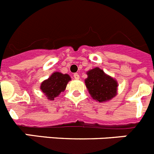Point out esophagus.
Returning <instances> with one entry per match:
<instances>
[{"label": "esophagus", "instance_id": "esophagus-1", "mask_svg": "<svg viewBox=\"0 0 154 154\" xmlns=\"http://www.w3.org/2000/svg\"><path fill=\"white\" fill-rule=\"evenodd\" d=\"M74 78H75V79H79V75L78 73H75Z\"/></svg>", "mask_w": 154, "mask_h": 154}]
</instances>
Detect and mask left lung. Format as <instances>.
<instances>
[{
	"label": "left lung",
	"instance_id": "8db88e82",
	"mask_svg": "<svg viewBox=\"0 0 154 154\" xmlns=\"http://www.w3.org/2000/svg\"><path fill=\"white\" fill-rule=\"evenodd\" d=\"M88 78L85 83L92 98L99 103L109 101L117 94L116 80L96 67L86 72Z\"/></svg>",
	"mask_w": 154,
	"mask_h": 154
}]
</instances>
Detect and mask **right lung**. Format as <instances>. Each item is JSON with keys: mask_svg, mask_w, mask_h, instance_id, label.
<instances>
[{"mask_svg": "<svg viewBox=\"0 0 154 154\" xmlns=\"http://www.w3.org/2000/svg\"><path fill=\"white\" fill-rule=\"evenodd\" d=\"M71 77L68 74H62L58 72L52 73L49 78L41 84L40 89L49 100H54L55 97L64 92Z\"/></svg>", "mask_w": 154, "mask_h": 154, "instance_id": "right-lung-1", "label": "right lung"}]
</instances>
